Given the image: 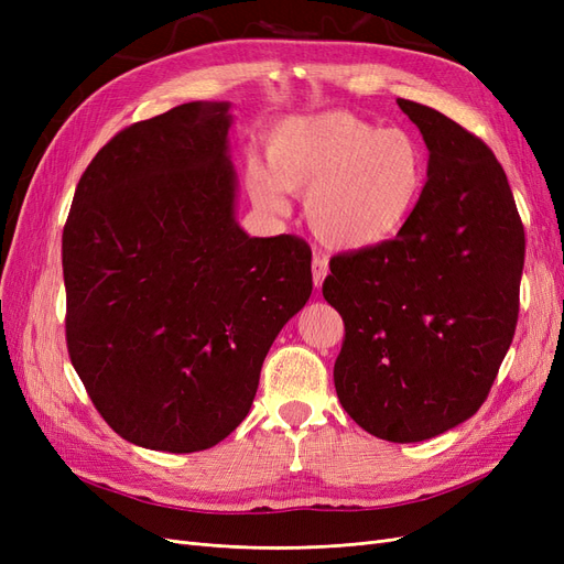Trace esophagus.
Masks as SVG:
<instances>
[{"label":"esophagus","mask_w":564,"mask_h":564,"mask_svg":"<svg viewBox=\"0 0 564 564\" xmlns=\"http://www.w3.org/2000/svg\"><path fill=\"white\" fill-rule=\"evenodd\" d=\"M327 272H329V261H327V256H313V282H315V286H322V282H324V278H327Z\"/></svg>","instance_id":"obj_1"}]
</instances>
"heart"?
I'll list each match as a JSON object with an SVG mask.
<instances>
[{"instance_id": "heart-1", "label": "heart", "mask_w": 564, "mask_h": 564, "mask_svg": "<svg viewBox=\"0 0 564 564\" xmlns=\"http://www.w3.org/2000/svg\"><path fill=\"white\" fill-rule=\"evenodd\" d=\"M268 164L251 162L253 199L286 209V191L305 195V218L332 249H365L395 237L414 214L429 178V155L412 131L327 110L282 122Z\"/></svg>"}]
</instances>
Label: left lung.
I'll return each instance as SVG.
<instances>
[{"mask_svg":"<svg viewBox=\"0 0 564 564\" xmlns=\"http://www.w3.org/2000/svg\"><path fill=\"white\" fill-rule=\"evenodd\" d=\"M429 145V181L388 242L332 256L322 294L344 317L334 365L350 419L421 442L487 400L520 313L524 228L503 166L442 112L398 98Z\"/></svg>","mask_w":564,"mask_h":564,"instance_id":"8db88e82","label":"left lung"}]
</instances>
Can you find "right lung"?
Wrapping results in <instances>:
<instances>
[{
	"label": "right lung",
	"instance_id": "1",
	"mask_svg": "<svg viewBox=\"0 0 564 564\" xmlns=\"http://www.w3.org/2000/svg\"><path fill=\"white\" fill-rule=\"evenodd\" d=\"M228 127V104H183L122 129L63 228L70 362L110 429L145 449L228 437L313 292L308 242L235 224Z\"/></svg>",
	"mask_w": 564,
	"mask_h": 564
}]
</instances>
